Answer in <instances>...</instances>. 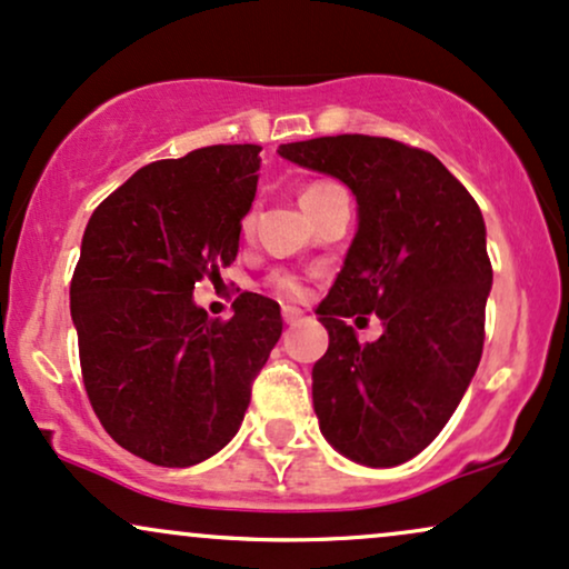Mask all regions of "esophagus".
<instances>
[{
	"instance_id": "34e87169",
	"label": "esophagus",
	"mask_w": 569,
	"mask_h": 569,
	"mask_svg": "<svg viewBox=\"0 0 569 569\" xmlns=\"http://www.w3.org/2000/svg\"><path fill=\"white\" fill-rule=\"evenodd\" d=\"M300 317H303V311H300L298 306H284L282 309L284 325H296V322H300Z\"/></svg>"
}]
</instances>
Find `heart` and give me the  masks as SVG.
I'll return each mask as SVG.
<instances>
[{"mask_svg":"<svg viewBox=\"0 0 569 569\" xmlns=\"http://www.w3.org/2000/svg\"><path fill=\"white\" fill-rule=\"evenodd\" d=\"M340 191L336 183H327V180H317V183H309L303 189V197H300V202H303V207H309L313 202H319V199L330 197V193ZM269 287L277 296L282 298H298L303 296V279L298 277V273L292 271H273L269 277Z\"/></svg>","mask_w":569,"mask_h":569,"instance_id":"b5f03b06","label":"heart"}]
</instances>
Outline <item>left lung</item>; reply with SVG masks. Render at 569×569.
<instances>
[{
	"instance_id": "left-lung-1",
	"label": "left lung",
	"mask_w": 569,
	"mask_h": 569,
	"mask_svg": "<svg viewBox=\"0 0 569 569\" xmlns=\"http://www.w3.org/2000/svg\"><path fill=\"white\" fill-rule=\"evenodd\" d=\"M279 153L343 180L359 204L357 237L317 309L330 332L311 372L319 429L357 463L399 466L437 439L482 359V210L433 153L391 138L327 136ZM359 312L385 322L376 345L345 325Z\"/></svg>"
}]
</instances>
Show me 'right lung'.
Wrapping results in <instances>:
<instances>
[{
  "label": "right lung",
  "instance_id": "obj_1",
  "mask_svg": "<svg viewBox=\"0 0 569 569\" xmlns=\"http://www.w3.org/2000/svg\"><path fill=\"white\" fill-rule=\"evenodd\" d=\"M258 153L204 146L140 167L84 229L71 277L84 391L113 442L153 466L186 469L231 442L282 336L277 300L242 292L220 322L191 298L237 258Z\"/></svg>",
  "mask_w": 569,
  "mask_h": 569
}]
</instances>
